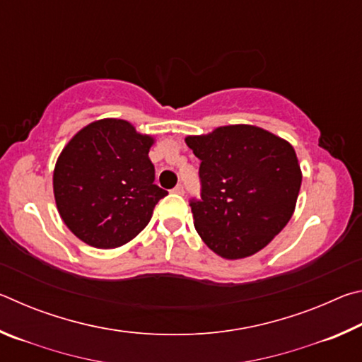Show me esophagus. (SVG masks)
Listing matches in <instances>:
<instances>
[{
	"label": "esophagus",
	"instance_id": "34e87169",
	"mask_svg": "<svg viewBox=\"0 0 362 362\" xmlns=\"http://www.w3.org/2000/svg\"><path fill=\"white\" fill-rule=\"evenodd\" d=\"M173 192L177 193V194H183V193H185V188H183L182 183H179V185H177V187L173 189Z\"/></svg>",
	"mask_w": 362,
	"mask_h": 362
}]
</instances>
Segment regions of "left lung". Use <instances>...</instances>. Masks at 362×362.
Returning a JSON list of instances; mask_svg holds the SVG:
<instances>
[{
	"mask_svg": "<svg viewBox=\"0 0 362 362\" xmlns=\"http://www.w3.org/2000/svg\"><path fill=\"white\" fill-rule=\"evenodd\" d=\"M185 142L201 161V198L189 199L201 240L228 260L259 252L296 209L302 173L292 145L249 124Z\"/></svg>",
	"mask_w": 362,
	"mask_h": 362,
	"instance_id": "obj_1",
	"label": "left lung"
}]
</instances>
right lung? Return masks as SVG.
Masks as SVG:
<instances>
[{"label": "right lung", "mask_w": 362, "mask_h": 362, "mask_svg": "<svg viewBox=\"0 0 362 362\" xmlns=\"http://www.w3.org/2000/svg\"><path fill=\"white\" fill-rule=\"evenodd\" d=\"M150 136L131 122L100 119L79 131L54 169L60 217L89 246L113 249L148 225L158 201L168 194L155 183Z\"/></svg>", "instance_id": "add662e5"}]
</instances>
